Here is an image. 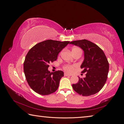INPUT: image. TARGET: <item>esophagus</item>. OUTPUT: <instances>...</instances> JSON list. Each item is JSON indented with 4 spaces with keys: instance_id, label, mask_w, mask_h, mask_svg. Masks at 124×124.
<instances>
[{
    "instance_id": "obj_1",
    "label": "esophagus",
    "mask_w": 124,
    "mask_h": 124,
    "mask_svg": "<svg viewBox=\"0 0 124 124\" xmlns=\"http://www.w3.org/2000/svg\"><path fill=\"white\" fill-rule=\"evenodd\" d=\"M64 76H65V77H67V76L70 77V76H71V75L68 74H67V73H64Z\"/></svg>"
}]
</instances>
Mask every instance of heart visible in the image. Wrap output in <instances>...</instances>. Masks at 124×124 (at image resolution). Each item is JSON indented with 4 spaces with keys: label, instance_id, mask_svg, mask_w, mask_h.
<instances>
[{
    "label": "heart",
    "instance_id": "heart-1",
    "mask_svg": "<svg viewBox=\"0 0 124 124\" xmlns=\"http://www.w3.org/2000/svg\"><path fill=\"white\" fill-rule=\"evenodd\" d=\"M78 49H79L78 47H74L72 49V51L76 50ZM75 65H65L64 66H63V69L66 72L68 73H72L75 67Z\"/></svg>",
    "mask_w": 124,
    "mask_h": 124
}]
</instances>
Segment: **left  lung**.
I'll list each match as a JSON object with an SVG mask.
<instances>
[{
	"label": "left lung",
	"mask_w": 124,
	"mask_h": 124,
	"mask_svg": "<svg viewBox=\"0 0 124 124\" xmlns=\"http://www.w3.org/2000/svg\"><path fill=\"white\" fill-rule=\"evenodd\" d=\"M80 47L84 52V60L81 66L82 73H86L84 78L78 77L72 88L78 94L89 96L99 92L107 80L109 69L108 59L102 49L86 39L73 41L70 43Z\"/></svg>",
	"instance_id": "8db88e82"
}]
</instances>
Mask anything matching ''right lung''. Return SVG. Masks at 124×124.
Here are the masks:
<instances>
[{
  "mask_svg": "<svg viewBox=\"0 0 124 124\" xmlns=\"http://www.w3.org/2000/svg\"><path fill=\"white\" fill-rule=\"evenodd\" d=\"M69 42L47 40L37 43L28 51L24 62V72L33 91L47 95L58 89L63 72L59 70L50 72L48 68L49 63L56 61L58 53Z\"/></svg>",
  "mask_w": 124,
  "mask_h": 124,
  "instance_id": "right-lung-1",
  "label": "right lung"
}]
</instances>
